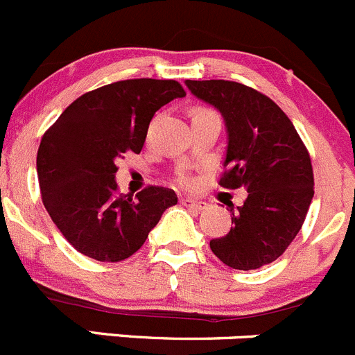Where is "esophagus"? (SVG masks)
<instances>
[{"instance_id": "esophagus-1", "label": "esophagus", "mask_w": 355, "mask_h": 355, "mask_svg": "<svg viewBox=\"0 0 355 355\" xmlns=\"http://www.w3.org/2000/svg\"><path fill=\"white\" fill-rule=\"evenodd\" d=\"M181 203L188 209L196 210V212H202V210L207 209V202H202V200H195V198H189V196H184L181 198Z\"/></svg>"}]
</instances>
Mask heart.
I'll return each instance as SVG.
<instances>
[{
	"label": "heart",
	"mask_w": 355,
	"mask_h": 355,
	"mask_svg": "<svg viewBox=\"0 0 355 355\" xmlns=\"http://www.w3.org/2000/svg\"><path fill=\"white\" fill-rule=\"evenodd\" d=\"M179 181H181L182 184H188V181H189V179H188V178H184V176H181V178H179Z\"/></svg>",
	"instance_id": "1"
}]
</instances>
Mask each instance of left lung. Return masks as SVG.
<instances>
[{"label":"left lung","mask_w":355,"mask_h":355,"mask_svg":"<svg viewBox=\"0 0 355 355\" xmlns=\"http://www.w3.org/2000/svg\"><path fill=\"white\" fill-rule=\"evenodd\" d=\"M198 100L220 112L227 148V189L243 186V205L233 209L226 236L210 241L214 254L240 271L279 257L300 231L314 196L311 157L285 112L266 94L233 80H186Z\"/></svg>","instance_id":"1"}]
</instances>
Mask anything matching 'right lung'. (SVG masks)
<instances>
[{
    "label": "right lung",
    "mask_w": 355,
    "mask_h": 355,
    "mask_svg": "<svg viewBox=\"0 0 355 355\" xmlns=\"http://www.w3.org/2000/svg\"><path fill=\"white\" fill-rule=\"evenodd\" d=\"M184 94L178 80H119L77 98L44 132L36 160L41 196L77 252L100 262L124 261L176 205V193L162 186H148L136 198L119 193L115 162L141 152L155 112Z\"/></svg>",
    "instance_id": "add662e5"
}]
</instances>
